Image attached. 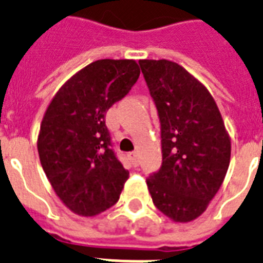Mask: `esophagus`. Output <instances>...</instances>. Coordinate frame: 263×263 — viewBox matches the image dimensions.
Masks as SVG:
<instances>
[{"mask_svg": "<svg viewBox=\"0 0 263 263\" xmlns=\"http://www.w3.org/2000/svg\"><path fill=\"white\" fill-rule=\"evenodd\" d=\"M127 158H129V160L132 162L133 166H138V162H140V160H138L137 152H129V154H127Z\"/></svg>", "mask_w": 263, "mask_h": 263, "instance_id": "1", "label": "esophagus"}]
</instances>
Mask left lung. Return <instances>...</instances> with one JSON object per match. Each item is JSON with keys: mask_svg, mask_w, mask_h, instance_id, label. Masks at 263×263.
<instances>
[{"mask_svg": "<svg viewBox=\"0 0 263 263\" xmlns=\"http://www.w3.org/2000/svg\"><path fill=\"white\" fill-rule=\"evenodd\" d=\"M158 109L162 166L146 178L156 209L176 222L201 215L231 162V138L213 96L170 60H140Z\"/></svg>", "mask_w": 263, "mask_h": 263, "instance_id": "obj_1", "label": "left lung"}]
</instances>
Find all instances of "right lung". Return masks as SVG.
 <instances>
[{
    "label": "right lung",
    "instance_id": "obj_1",
    "mask_svg": "<svg viewBox=\"0 0 263 263\" xmlns=\"http://www.w3.org/2000/svg\"><path fill=\"white\" fill-rule=\"evenodd\" d=\"M138 77L134 60L93 62L59 89L45 112L36 142L41 164L75 214L93 217L119 200L129 172L114 151L105 114Z\"/></svg>",
    "mask_w": 263,
    "mask_h": 263
}]
</instances>
